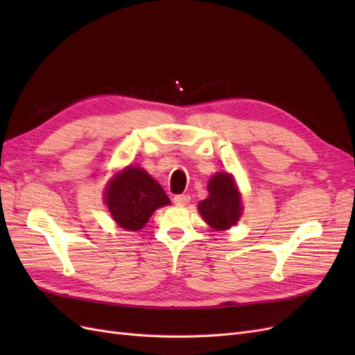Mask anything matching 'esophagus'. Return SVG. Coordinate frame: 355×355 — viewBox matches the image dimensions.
Segmentation results:
<instances>
[{
  "label": "esophagus",
  "instance_id": "esophagus-1",
  "mask_svg": "<svg viewBox=\"0 0 355 355\" xmlns=\"http://www.w3.org/2000/svg\"><path fill=\"white\" fill-rule=\"evenodd\" d=\"M189 201H191V197L188 194H179L173 197V202L176 206H187Z\"/></svg>",
  "mask_w": 355,
  "mask_h": 355
}]
</instances>
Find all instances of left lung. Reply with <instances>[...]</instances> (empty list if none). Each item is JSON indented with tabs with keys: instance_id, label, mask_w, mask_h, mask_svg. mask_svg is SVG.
I'll use <instances>...</instances> for the list:
<instances>
[{
	"instance_id": "obj_1",
	"label": "left lung",
	"mask_w": 355,
	"mask_h": 355,
	"mask_svg": "<svg viewBox=\"0 0 355 355\" xmlns=\"http://www.w3.org/2000/svg\"><path fill=\"white\" fill-rule=\"evenodd\" d=\"M209 197L198 204L202 219L214 230H227L237 223L241 214V198L232 178L218 173L209 182Z\"/></svg>"
}]
</instances>
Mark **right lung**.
<instances>
[{"mask_svg": "<svg viewBox=\"0 0 355 355\" xmlns=\"http://www.w3.org/2000/svg\"><path fill=\"white\" fill-rule=\"evenodd\" d=\"M105 198L114 220L130 231L141 230L154 210L170 202L158 182L133 166L115 176Z\"/></svg>", "mask_w": 355, "mask_h": 355, "instance_id": "1", "label": "right lung"}]
</instances>
